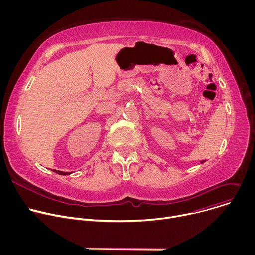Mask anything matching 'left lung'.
<instances>
[{"instance_id": "left-lung-1", "label": "left lung", "mask_w": 255, "mask_h": 255, "mask_svg": "<svg viewBox=\"0 0 255 255\" xmlns=\"http://www.w3.org/2000/svg\"><path fill=\"white\" fill-rule=\"evenodd\" d=\"M201 162H202V163H203V162H205V160H202V161H201Z\"/></svg>"}]
</instances>
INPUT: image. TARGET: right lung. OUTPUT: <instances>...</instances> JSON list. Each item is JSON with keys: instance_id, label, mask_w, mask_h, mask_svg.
Returning a JSON list of instances; mask_svg holds the SVG:
<instances>
[{"instance_id": "right-lung-1", "label": "right lung", "mask_w": 255, "mask_h": 255, "mask_svg": "<svg viewBox=\"0 0 255 255\" xmlns=\"http://www.w3.org/2000/svg\"><path fill=\"white\" fill-rule=\"evenodd\" d=\"M53 171L54 172H56V173H58V174H63V175H65V174H70V172H64V171H60V170H55V169H53Z\"/></svg>"}]
</instances>
